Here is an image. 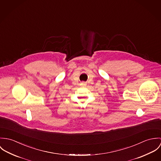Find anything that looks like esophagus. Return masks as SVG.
I'll use <instances>...</instances> for the list:
<instances>
[{"label": "esophagus", "instance_id": "esophagus-1", "mask_svg": "<svg viewBox=\"0 0 161 161\" xmlns=\"http://www.w3.org/2000/svg\"><path fill=\"white\" fill-rule=\"evenodd\" d=\"M81 86H86V83H81Z\"/></svg>", "mask_w": 161, "mask_h": 161}]
</instances>
